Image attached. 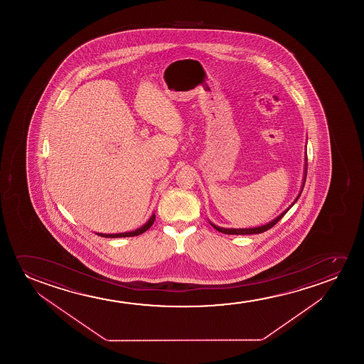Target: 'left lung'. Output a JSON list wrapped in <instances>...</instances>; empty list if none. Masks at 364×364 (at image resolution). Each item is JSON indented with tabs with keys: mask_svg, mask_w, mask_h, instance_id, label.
I'll return each mask as SVG.
<instances>
[{
	"mask_svg": "<svg viewBox=\"0 0 364 364\" xmlns=\"http://www.w3.org/2000/svg\"><path fill=\"white\" fill-rule=\"evenodd\" d=\"M306 176H307V164H306V170H304V185H302V189H304V183H306ZM299 195H301V193H299ZM297 196V199L294 200V203L299 200V198ZM292 204V205H294ZM291 205V206H292ZM289 206V208H291ZM289 209L286 210V211H284L282 214L279 215V216H277L276 219L272 220L271 223H269V224L264 225V226H259V228H251V229H224V228H219V226H216V225L213 224V223H210L211 224V226L214 228L215 230H218L219 232H223V234H228V235H252V234H261V232H264V231H267V230L271 229L272 226H274V225L277 224L279 223V220L282 219L284 218V214L289 211Z\"/></svg>",
	"mask_w": 364,
	"mask_h": 364,
	"instance_id": "left-lung-1",
	"label": "left lung"
}]
</instances>
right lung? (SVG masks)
Returning a JSON list of instances; mask_svg holds the SVG:
<instances>
[{
	"label": "right lung",
	"instance_id": "right-lung-1",
	"mask_svg": "<svg viewBox=\"0 0 364 364\" xmlns=\"http://www.w3.org/2000/svg\"><path fill=\"white\" fill-rule=\"evenodd\" d=\"M155 215H153L151 218H150L149 221L144 225V226H141L140 229L135 230V231H132V232H124V234H98L102 237H130V236H138V235L143 234L145 232L146 230L149 229L151 225L154 224Z\"/></svg>",
	"mask_w": 364,
	"mask_h": 364
}]
</instances>
